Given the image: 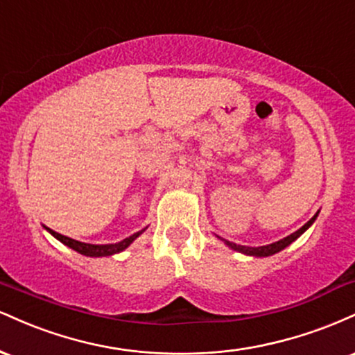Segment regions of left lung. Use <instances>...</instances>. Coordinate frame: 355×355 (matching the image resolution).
I'll return each mask as SVG.
<instances>
[{"instance_id":"left-lung-1","label":"left lung","mask_w":355,"mask_h":355,"mask_svg":"<svg viewBox=\"0 0 355 355\" xmlns=\"http://www.w3.org/2000/svg\"><path fill=\"white\" fill-rule=\"evenodd\" d=\"M315 218H317V214L313 215V217H312L311 220H309V222L305 223L304 227H300L299 230L294 232V234H291V235H288V237H285V239H282V240H279V242L270 243V245H263V247H245V245H237V243L229 242V240H225V239H220V237H218V239H220V240H223V243H225L227 247L234 248V250L240 252V254L252 255V257H268V255H274V254H277V252L284 250L285 247L291 245V243L294 242V240L299 239L300 235H302L304 232L307 230L309 227H311L313 222H315Z\"/></svg>"}]
</instances>
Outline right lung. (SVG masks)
<instances>
[{"mask_svg":"<svg viewBox=\"0 0 355 355\" xmlns=\"http://www.w3.org/2000/svg\"><path fill=\"white\" fill-rule=\"evenodd\" d=\"M46 230L50 232L53 237L58 239L61 243H64V245H68L70 248H73V250H76V252H78V254L87 255V257H108V255L118 254V252H123L125 248L128 247L130 243H132L133 240L138 237V235H141L145 232V229L140 230V232H137V234L130 235V237L123 239V240H121V242H118V243H105V245H93V243L78 242V240L67 237V235H61V234H58V232L48 229V227H46Z\"/></svg>","mask_w":355,"mask_h":355,"instance_id":"add662e5","label":"right lung"}]
</instances>
